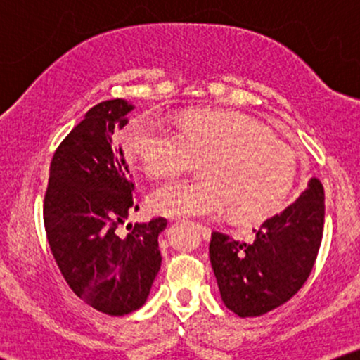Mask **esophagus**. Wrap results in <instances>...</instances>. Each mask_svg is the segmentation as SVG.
I'll use <instances>...</instances> for the list:
<instances>
[{"instance_id": "esophagus-1", "label": "esophagus", "mask_w": 360, "mask_h": 360, "mask_svg": "<svg viewBox=\"0 0 360 360\" xmlns=\"http://www.w3.org/2000/svg\"><path fill=\"white\" fill-rule=\"evenodd\" d=\"M198 229L201 230V235H203L205 238H210V235H212V229H210L208 225H205V223H196Z\"/></svg>"}]
</instances>
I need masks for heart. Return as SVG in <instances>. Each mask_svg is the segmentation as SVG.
<instances>
[{
  "instance_id": "heart-1",
  "label": "heart",
  "mask_w": 360,
  "mask_h": 360,
  "mask_svg": "<svg viewBox=\"0 0 360 360\" xmlns=\"http://www.w3.org/2000/svg\"><path fill=\"white\" fill-rule=\"evenodd\" d=\"M123 152L150 177L176 176L200 160L203 179L174 181L150 194L167 217H213L229 208L237 220L274 213L295 184L298 157L259 122L233 111H188L171 130L147 117L122 134Z\"/></svg>"
}]
</instances>
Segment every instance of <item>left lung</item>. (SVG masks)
Returning <instances> with one entry per match:
<instances>
[{
  "instance_id": "left-lung-1",
  "label": "left lung",
  "mask_w": 360,
  "mask_h": 360,
  "mask_svg": "<svg viewBox=\"0 0 360 360\" xmlns=\"http://www.w3.org/2000/svg\"><path fill=\"white\" fill-rule=\"evenodd\" d=\"M323 223V186L311 177L295 203L254 230V242L213 232L210 260L225 307L260 316L291 300L315 266Z\"/></svg>"
}]
</instances>
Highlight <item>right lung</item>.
<instances>
[{
	"mask_svg": "<svg viewBox=\"0 0 360 360\" xmlns=\"http://www.w3.org/2000/svg\"><path fill=\"white\" fill-rule=\"evenodd\" d=\"M134 106L108 100L93 106L53 152L44 200V225L65 283L98 311L123 316L147 301L162 255L167 220L128 225L135 205L130 169L115 134Z\"/></svg>",
	"mask_w": 360,
	"mask_h": 360,
	"instance_id": "add662e5",
	"label": "right lung"
}]
</instances>
